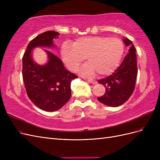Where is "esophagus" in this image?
Instances as JSON below:
<instances>
[{
    "label": "esophagus",
    "instance_id": "obj_1",
    "mask_svg": "<svg viewBox=\"0 0 160 160\" xmlns=\"http://www.w3.org/2000/svg\"><path fill=\"white\" fill-rule=\"evenodd\" d=\"M87 81H88L89 83H92V84H96L97 83H98V82H97V81L93 80V79H87Z\"/></svg>",
    "mask_w": 160,
    "mask_h": 160
}]
</instances>
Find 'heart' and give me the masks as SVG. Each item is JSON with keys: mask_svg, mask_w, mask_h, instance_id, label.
I'll return each mask as SVG.
<instances>
[{"mask_svg": "<svg viewBox=\"0 0 160 160\" xmlns=\"http://www.w3.org/2000/svg\"><path fill=\"white\" fill-rule=\"evenodd\" d=\"M124 52L123 41L118 38L86 37L72 43L65 42L61 47L62 61L74 71L85 58L88 63L80 69L85 75H108L117 69Z\"/></svg>", "mask_w": 160, "mask_h": 160, "instance_id": "b5f03b06", "label": "heart"}]
</instances>
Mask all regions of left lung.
Listing matches in <instances>:
<instances>
[{"label":"left lung","instance_id":"1","mask_svg":"<svg viewBox=\"0 0 160 160\" xmlns=\"http://www.w3.org/2000/svg\"><path fill=\"white\" fill-rule=\"evenodd\" d=\"M123 42L130 48L122 64L111 75L99 80L106 89L105 94L98 99L110 107H118L127 101L135 86L138 75L136 49L129 38H124Z\"/></svg>","mask_w":160,"mask_h":160}]
</instances>
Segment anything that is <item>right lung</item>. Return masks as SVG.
<instances>
[{"instance_id":"1","label":"right lung","mask_w":160,"mask_h":160,"mask_svg":"<svg viewBox=\"0 0 160 160\" xmlns=\"http://www.w3.org/2000/svg\"><path fill=\"white\" fill-rule=\"evenodd\" d=\"M59 33L49 31L40 34L30 41L22 57V79L27 94L38 108L55 111L61 108L71 95V83L77 78L67 71L62 61L52 52L45 50L49 61L45 65L35 63L31 51L37 47H53V39Z\"/></svg>"}]
</instances>
